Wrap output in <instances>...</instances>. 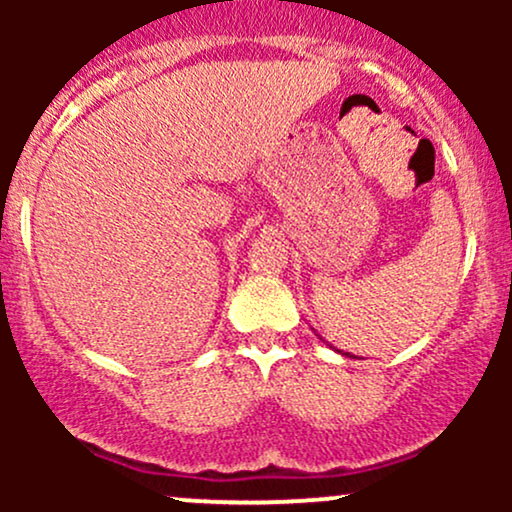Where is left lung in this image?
<instances>
[{"label":"left lung","instance_id":"8db88e82","mask_svg":"<svg viewBox=\"0 0 512 512\" xmlns=\"http://www.w3.org/2000/svg\"><path fill=\"white\" fill-rule=\"evenodd\" d=\"M322 339V337H320ZM322 342H325V339H322ZM342 356H349V351H346V354H342Z\"/></svg>","mask_w":512,"mask_h":512}]
</instances>
